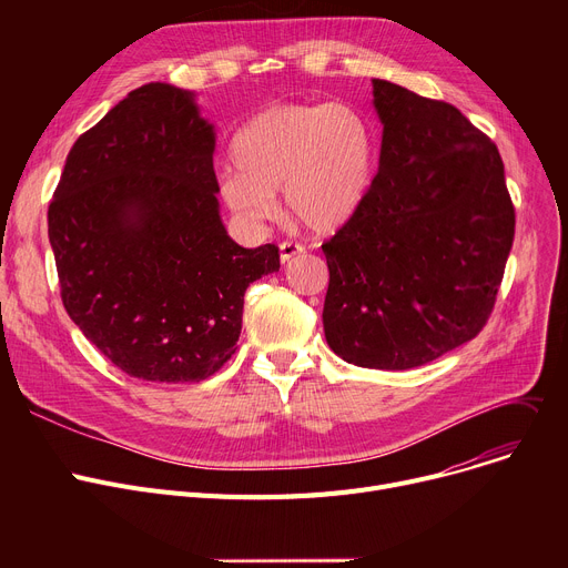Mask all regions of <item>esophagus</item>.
<instances>
[{"mask_svg":"<svg viewBox=\"0 0 568 568\" xmlns=\"http://www.w3.org/2000/svg\"><path fill=\"white\" fill-rule=\"evenodd\" d=\"M278 251H281V262L287 264V262H292L296 255L304 253V246L292 244V242H283V244L278 246Z\"/></svg>","mask_w":568,"mask_h":568,"instance_id":"obj_1","label":"esophagus"}]
</instances>
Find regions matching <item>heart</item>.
<instances>
[{
	"label": "heart",
	"mask_w": 568,
	"mask_h": 568,
	"mask_svg": "<svg viewBox=\"0 0 568 568\" xmlns=\"http://www.w3.org/2000/svg\"><path fill=\"white\" fill-rule=\"evenodd\" d=\"M230 156L236 170L219 176V195L234 216L268 221L283 189L296 223L332 234L368 197L375 146L366 119L345 103H283L239 129Z\"/></svg>",
	"instance_id": "1"
}]
</instances>
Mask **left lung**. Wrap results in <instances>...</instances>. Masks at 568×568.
Wrapping results in <instances>:
<instances>
[{
	"label": "left lung",
	"instance_id": "1",
	"mask_svg": "<svg viewBox=\"0 0 568 568\" xmlns=\"http://www.w3.org/2000/svg\"><path fill=\"white\" fill-rule=\"evenodd\" d=\"M379 168L364 206L322 246V324L347 364L419 368L481 332L516 214L497 146L454 105L373 80Z\"/></svg>",
	"mask_w": 568,
	"mask_h": 568
}]
</instances>
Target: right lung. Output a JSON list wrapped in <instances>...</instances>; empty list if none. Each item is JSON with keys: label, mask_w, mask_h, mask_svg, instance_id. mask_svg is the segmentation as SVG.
<instances>
[{"label": "right lung", "mask_w": 568, "mask_h": 568, "mask_svg": "<svg viewBox=\"0 0 568 568\" xmlns=\"http://www.w3.org/2000/svg\"><path fill=\"white\" fill-rule=\"evenodd\" d=\"M214 149L197 94L149 82L75 140L50 202L64 308L131 377L214 375L242 334L246 287L281 268L274 244L227 234Z\"/></svg>", "instance_id": "1"}]
</instances>
